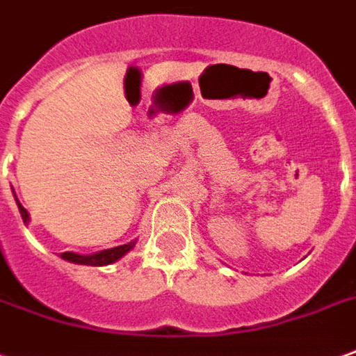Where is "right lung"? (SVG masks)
Returning a JSON list of instances; mask_svg holds the SVG:
<instances>
[{"label":"right lung","instance_id":"1","mask_svg":"<svg viewBox=\"0 0 356 356\" xmlns=\"http://www.w3.org/2000/svg\"><path fill=\"white\" fill-rule=\"evenodd\" d=\"M17 205H19V213L22 216V222L29 224L30 222V214L29 211L21 205V201L15 197ZM134 245H136V239L130 241V243H124V245L118 247H111V249H103V251H97V253L92 254H80V253H72V251H67V253H61V259L69 261V263L74 264H86V266H107V264L117 263L118 259H122L128 251H132Z\"/></svg>","mask_w":356,"mask_h":356}]
</instances>
